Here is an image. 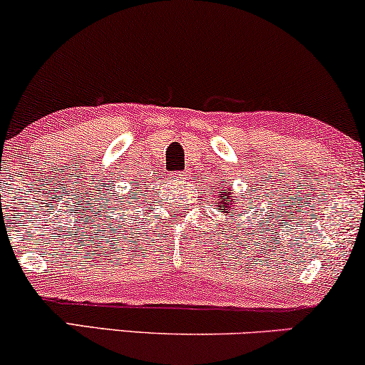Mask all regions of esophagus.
I'll return each instance as SVG.
<instances>
[{"label": "esophagus", "mask_w": 365, "mask_h": 365, "mask_svg": "<svg viewBox=\"0 0 365 365\" xmlns=\"http://www.w3.org/2000/svg\"><path fill=\"white\" fill-rule=\"evenodd\" d=\"M172 177L175 180H180V182H185V180L190 178V172H175Z\"/></svg>", "instance_id": "1"}]
</instances>
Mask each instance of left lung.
<instances>
[{
  "instance_id": "8db88e82",
  "label": "left lung",
  "mask_w": 365,
  "mask_h": 365,
  "mask_svg": "<svg viewBox=\"0 0 365 365\" xmlns=\"http://www.w3.org/2000/svg\"><path fill=\"white\" fill-rule=\"evenodd\" d=\"M217 198H219V210L225 215H234L236 210L241 209V202L239 205L237 204L239 198L232 197V188H230V185L227 187L222 183V187H219V192H217Z\"/></svg>"
}]
</instances>
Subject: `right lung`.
Instances as JSON below:
<instances>
[{"mask_svg": "<svg viewBox=\"0 0 365 365\" xmlns=\"http://www.w3.org/2000/svg\"><path fill=\"white\" fill-rule=\"evenodd\" d=\"M138 187H140V183H138ZM133 193H135V195H143V193H140V190H135V192H133ZM116 200H118V197H116ZM121 202H123V204H124V209H128V202H126V200H118V207L114 205L113 209H114V210L119 209V207H121V205H119V204H121Z\"/></svg>", "mask_w": 365, "mask_h": 365, "instance_id": "add662e5", "label": "right lung"}]
</instances>
